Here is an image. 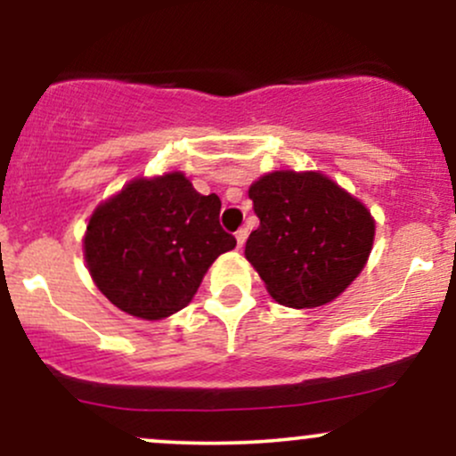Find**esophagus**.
<instances>
[{
    "label": "esophagus",
    "mask_w": 456,
    "mask_h": 456,
    "mask_svg": "<svg viewBox=\"0 0 456 456\" xmlns=\"http://www.w3.org/2000/svg\"><path fill=\"white\" fill-rule=\"evenodd\" d=\"M246 238H248V229H246V227L238 229V232H235V240H238V246H240V248H242V246H244Z\"/></svg>",
    "instance_id": "34e87169"
}]
</instances>
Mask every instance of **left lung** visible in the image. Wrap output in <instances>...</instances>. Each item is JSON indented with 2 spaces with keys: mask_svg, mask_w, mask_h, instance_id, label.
Instances as JSON below:
<instances>
[{
  "mask_svg": "<svg viewBox=\"0 0 456 456\" xmlns=\"http://www.w3.org/2000/svg\"><path fill=\"white\" fill-rule=\"evenodd\" d=\"M259 227L244 255L282 306L332 302L362 272L375 218L360 199L319 171H272L248 188Z\"/></svg>",
  "mask_w": 456,
  "mask_h": 456,
  "instance_id": "left-lung-1",
  "label": "left lung"
}]
</instances>
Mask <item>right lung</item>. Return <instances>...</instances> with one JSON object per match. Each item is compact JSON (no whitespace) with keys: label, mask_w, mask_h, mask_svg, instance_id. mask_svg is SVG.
I'll list each match as a JSON object with an SVG mask.
<instances>
[{"label":"right lung","mask_w":456,"mask_h":456,"mask_svg":"<svg viewBox=\"0 0 456 456\" xmlns=\"http://www.w3.org/2000/svg\"><path fill=\"white\" fill-rule=\"evenodd\" d=\"M221 199L201 195L182 171L134 177L92 212L83 257L98 289L128 315L165 319L197 294L235 238L218 223Z\"/></svg>","instance_id":"add662e5"}]
</instances>
